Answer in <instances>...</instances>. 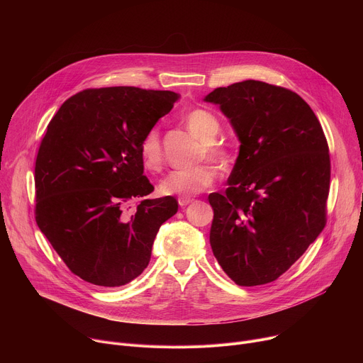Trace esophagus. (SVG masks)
Instances as JSON below:
<instances>
[{"mask_svg": "<svg viewBox=\"0 0 363 363\" xmlns=\"http://www.w3.org/2000/svg\"><path fill=\"white\" fill-rule=\"evenodd\" d=\"M194 201V198H189V196H179L178 198V202H179V205L182 206V208H184V206H186L188 203H191Z\"/></svg>", "mask_w": 363, "mask_h": 363, "instance_id": "obj_1", "label": "esophagus"}]
</instances>
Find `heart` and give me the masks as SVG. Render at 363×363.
Masks as SVG:
<instances>
[{
    "label": "heart",
    "instance_id": "heart-1",
    "mask_svg": "<svg viewBox=\"0 0 363 363\" xmlns=\"http://www.w3.org/2000/svg\"><path fill=\"white\" fill-rule=\"evenodd\" d=\"M185 122L191 132H194L201 140H203V150L208 158L223 165L230 161L228 147L217 142V136L221 132V123L216 115L205 109H192L185 115ZM139 153L142 164L149 171H160L162 167V145L160 130L153 128L145 133L140 140ZM217 178V171L210 164H202L192 168L177 169L169 172L160 184V192L162 195H179L192 196L205 191Z\"/></svg>",
    "mask_w": 363,
    "mask_h": 363
}]
</instances>
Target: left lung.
Returning a JSON list of instances; mask_svg holds the SVG:
<instances>
[{
  "mask_svg": "<svg viewBox=\"0 0 363 363\" xmlns=\"http://www.w3.org/2000/svg\"><path fill=\"white\" fill-rule=\"evenodd\" d=\"M240 152L225 194L213 192V252L238 286L279 279L326 224L329 146L319 119L294 91L258 80L218 87Z\"/></svg>",
  "mask_w": 363,
  "mask_h": 363,
  "instance_id": "obj_1",
  "label": "left lung"
}]
</instances>
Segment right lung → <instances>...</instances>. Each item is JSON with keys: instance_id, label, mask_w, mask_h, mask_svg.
<instances>
[{"instance_id": "obj_1", "label": "right lung", "mask_w": 363, "mask_h": 363, "mask_svg": "<svg viewBox=\"0 0 363 363\" xmlns=\"http://www.w3.org/2000/svg\"><path fill=\"white\" fill-rule=\"evenodd\" d=\"M178 93L130 86L67 99L47 126L35 161V221L66 266L87 283L119 287L149 264L174 196L149 199L139 146ZM142 197L133 213L129 200Z\"/></svg>"}]
</instances>
